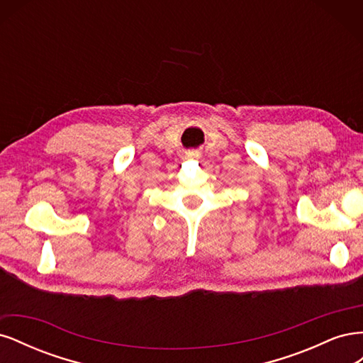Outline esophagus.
Returning a JSON list of instances; mask_svg holds the SVG:
<instances>
[{
  "instance_id": "obj_1",
  "label": "esophagus",
  "mask_w": 363,
  "mask_h": 363,
  "mask_svg": "<svg viewBox=\"0 0 363 363\" xmlns=\"http://www.w3.org/2000/svg\"><path fill=\"white\" fill-rule=\"evenodd\" d=\"M200 151H196V150H189L188 152H186V157L188 159H200Z\"/></svg>"
}]
</instances>
